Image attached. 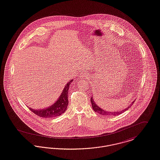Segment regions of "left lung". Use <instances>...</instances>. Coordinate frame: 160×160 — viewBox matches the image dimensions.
<instances>
[{
  "label": "left lung",
  "instance_id": "obj_1",
  "mask_svg": "<svg viewBox=\"0 0 160 160\" xmlns=\"http://www.w3.org/2000/svg\"><path fill=\"white\" fill-rule=\"evenodd\" d=\"M90 101H91L92 106V108H93V111H94L95 112H98V114H101L102 116H118V115H120V114H122V113H123V112H125L126 110H128V108L131 106V104H132V103H134V102H135V101H134L131 104H130L129 105V106H128L127 108H126L125 109H124V110H123V111H119V112H108V111H105L103 110V109H102L100 107H98V106L96 104V103L94 102V100H93L92 97H91Z\"/></svg>",
  "mask_w": 160,
  "mask_h": 160
}]
</instances>
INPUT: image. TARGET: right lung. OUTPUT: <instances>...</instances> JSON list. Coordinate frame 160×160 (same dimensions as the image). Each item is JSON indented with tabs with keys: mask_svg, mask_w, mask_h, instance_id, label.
I'll return each mask as SVG.
<instances>
[{
	"mask_svg": "<svg viewBox=\"0 0 160 160\" xmlns=\"http://www.w3.org/2000/svg\"><path fill=\"white\" fill-rule=\"evenodd\" d=\"M73 79L67 84L63 92L60 95L58 100L51 106L41 110H35L29 108V109L38 116L44 118H53L59 116L66 111L68 104V89L70 88V84L72 82Z\"/></svg>",
	"mask_w": 160,
	"mask_h": 160,
	"instance_id": "add662e5",
	"label": "right lung"
}]
</instances>
